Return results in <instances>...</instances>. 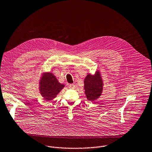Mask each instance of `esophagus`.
Returning a JSON list of instances; mask_svg holds the SVG:
<instances>
[{
    "label": "esophagus",
    "mask_w": 152,
    "mask_h": 152,
    "mask_svg": "<svg viewBox=\"0 0 152 152\" xmlns=\"http://www.w3.org/2000/svg\"><path fill=\"white\" fill-rule=\"evenodd\" d=\"M69 88H72V89H73V88H75V85L74 84H70Z\"/></svg>",
    "instance_id": "1"
}]
</instances>
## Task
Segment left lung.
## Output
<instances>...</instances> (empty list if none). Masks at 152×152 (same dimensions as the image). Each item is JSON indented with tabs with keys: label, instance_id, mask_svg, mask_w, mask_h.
Wrapping results in <instances>:
<instances>
[{
	"label": "left lung",
	"instance_id": "obj_1",
	"mask_svg": "<svg viewBox=\"0 0 152 152\" xmlns=\"http://www.w3.org/2000/svg\"><path fill=\"white\" fill-rule=\"evenodd\" d=\"M103 80L99 71L94 75L88 74L84 79L85 94L87 99L92 102L98 99L103 91Z\"/></svg>",
	"mask_w": 152,
	"mask_h": 152
}]
</instances>
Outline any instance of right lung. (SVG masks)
I'll use <instances>...</instances> for the list:
<instances>
[{"mask_svg": "<svg viewBox=\"0 0 152 152\" xmlns=\"http://www.w3.org/2000/svg\"><path fill=\"white\" fill-rule=\"evenodd\" d=\"M64 87V85L60 83L52 73L45 72L41 75L39 91L41 95L46 101L55 98Z\"/></svg>", "mask_w": 152, "mask_h": 152, "instance_id": "right-lung-1", "label": "right lung"}]
</instances>
